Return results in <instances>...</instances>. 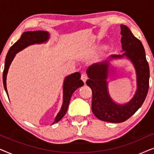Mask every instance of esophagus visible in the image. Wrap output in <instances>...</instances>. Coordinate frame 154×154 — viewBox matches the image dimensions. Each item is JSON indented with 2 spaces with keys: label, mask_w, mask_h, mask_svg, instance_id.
I'll return each mask as SVG.
<instances>
[{
  "label": "esophagus",
  "mask_w": 154,
  "mask_h": 154,
  "mask_svg": "<svg viewBox=\"0 0 154 154\" xmlns=\"http://www.w3.org/2000/svg\"><path fill=\"white\" fill-rule=\"evenodd\" d=\"M88 79V75L87 74H85V73H82L81 74V80L83 81L84 83H85L86 81H87Z\"/></svg>",
  "instance_id": "obj_1"
}]
</instances>
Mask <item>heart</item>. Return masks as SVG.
<instances>
[{
    "label": "heart",
    "instance_id": "heart-1",
    "mask_svg": "<svg viewBox=\"0 0 154 154\" xmlns=\"http://www.w3.org/2000/svg\"><path fill=\"white\" fill-rule=\"evenodd\" d=\"M100 49H105V48H106V46H104V45L100 46Z\"/></svg>",
    "mask_w": 154,
    "mask_h": 154
}]
</instances>
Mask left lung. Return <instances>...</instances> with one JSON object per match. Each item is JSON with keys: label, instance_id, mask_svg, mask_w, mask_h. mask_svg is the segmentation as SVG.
Wrapping results in <instances>:
<instances>
[{"label": "left lung", "instance_id": "1", "mask_svg": "<svg viewBox=\"0 0 154 154\" xmlns=\"http://www.w3.org/2000/svg\"><path fill=\"white\" fill-rule=\"evenodd\" d=\"M121 29L122 48L125 52L122 54H112L109 60L126 56L134 64L138 89L131 100L126 104L119 105L111 100L106 81L111 69L109 60L92 65L87 70L89 79L86 84L92 92V113L101 121L109 123H122L131 117L144 103L149 87V66L144 46L127 26L121 24Z\"/></svg>", "mask_w": 154, "mask_h": 154}]
</instances>
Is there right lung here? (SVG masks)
<instances>
[{
    "instance_id": "right-lung-1",
    "label": "right lung",
    "mask_w": 154,
    "mask_h": 154,
    "mask_svg": "<svg viewBox=\"0 0 154 154\" xmlns=\"http://www.w3.org/2000/svg\"><path fill=\"white\" fill-rule=\"evenodd\" d=\"M50 34L48 31H26L24 32L22 36L11 48H10L5 58V66L3 73V86L8 97L7 86H6V79L8 69L10 64L15 57V54L18 52L21 51L25 48L34 44H40L45 43L48 41ZM84 85L83 81L81 80V73L76 72L68 75L65 78L63 85V104L60 112L57 115L54 121L52 124L57 123L66 114L67 109H68L69 102H70L71 95L74 91L78 88Z\"/></svg>"
}]
</instances>
